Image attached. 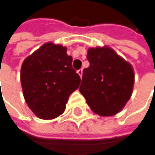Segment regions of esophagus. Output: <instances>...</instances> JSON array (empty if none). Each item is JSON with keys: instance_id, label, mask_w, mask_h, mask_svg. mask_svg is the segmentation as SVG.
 <instances>
[{"instance_id": "1", "label": "esophagus", "mask_w": 155, "mask_h": 155, "mask_svg": "<svg viewBox=\"0 0 155 155\" xmlns=\"http://www.w3.org/2000/svg\"><path fill=\"white\" fill-rule=\"evenodd\" d=\"M77 74L80 75V77L81 78V76H82V70L81 69H79L77 71Z\"/></svg>"}]
</instances>
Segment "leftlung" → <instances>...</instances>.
Returning a JSON list of instances; mask_svg holds the SVG:
<instances>
[{
  "mask_svg": "<svg viewBox=\"0 0 155 155\" xmlns=\"http://www.w3.org/2000/svg\"><path fill=\"white\" fill-rule=\"evenodd\" d=\"M87 58L90 66L83 69L80 92L94 113L116 114L131 97L132 66L109 47L89 49Z\"/></svg>",
  "mask_w": 155,
  "mask_h": 155,
  "instance_id": "1",
  "label": "left lung"
}]
</instances>
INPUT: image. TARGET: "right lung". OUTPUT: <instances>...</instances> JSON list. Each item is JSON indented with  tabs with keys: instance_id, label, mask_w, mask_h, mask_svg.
Wrapping results in <instances>:
<instances>
[{
	"instance_id": "obj_1",
	"label": "right lung",
	"mask_w": 155,
	"mask_h": 155,
	"mask_svg": "<svg viewBox=\"0 0 155 155\" xmlns=\"http://www.w3.org/2000/svg\"><path fill=\"white\" fill-rule=\"evenodd\" d=\"M72 62L66 48L52 42L43 44L23 62L24 97L39 118L50 120L62 114L69 96L78 89L81 78Z\"/></svg>"
}]
</instances>
